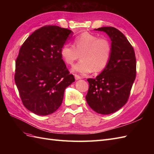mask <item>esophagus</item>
Instances as JSON below:
<instances>
[{
	"instance_id": "esophagus-1",
	"label": "esophagus",
	"mask_w": 154,
	"mask_h": 154,
	"mask_svg": "<svg viewBox=\"0 0 154 154\" xmlns=\"http://www.w3.org/2000/svg\"><path fill=\"white\" fill-rule=\"evenodd\" d=\"M74 77H75V79L76 80H80V79H82V78L79 76V75H77V74H75L74 75Z\"/></svg>"
}]
</instances>
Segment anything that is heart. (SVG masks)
<instances>
[{"label":"heart","mask_w":154,"mask_h":154,"mask_svg":"<svg viewBox=\"0 0 154 154\" xmlns=\"http://www.w3.org/2000/svg\"><path fill=\"white\" fill-rule=\"evenodd\" d=\"M73 44H66L60 49V55L69 66H72L80 55L82 60L72 67V72L84 75L92 71L100 72L106 68L112 51L108 39L84 32L74 38Z\"/></svg>","instance_id":"1"}]
</instances>
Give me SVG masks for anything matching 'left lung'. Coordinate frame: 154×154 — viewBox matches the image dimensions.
<instances>
[{"label": "left lung", "instance_id": "left-lung-1", "mask_svg": "<svg viewBox=\"0 0 154 154\" xmlns=\"http://www.w3.org/2000/svg\"><path fill=\"white\" fill-rule=\"evenodd\" d=\"M112 41L111 55L106 68L95 79L88 78L85 96L91 108L101 114H110L127 103L136 76L134 48L122 32L113 27H102Z\"/></svg>", "mask_w": 154, "mask_h": 154}]
</instances>
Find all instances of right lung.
Masks as SVG:
<instances>
[{"mask_svg": "<svg viewBox=\"0 0 154 154\" xmlns=\"http://www.w3.org/2000/svg\"><path fill=\"white\" fill-rule=\"evenodd\" d=\"M72 33L59 26H45L22 45L15 62V81L23 105L32 112H54L62 103L65 89L75 81L60 55Z\"/></svg>", "mask_w": 154, "mask_h": 154, "instance_id": "1", "label": "right lung"}]
</instances>
